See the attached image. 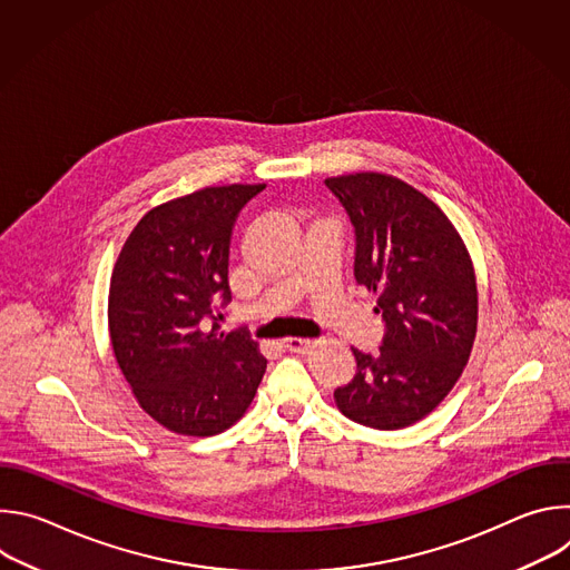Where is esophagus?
Listing matches in <instances>:
<instances>
[{"instance_id":"1","label":"esophagus","mask_w":570,"mask_h":570,"mask_svg":"<svg viewBox=\"0 0 570 570\" xmlns=\"http://www.w3.org/2000/svg\"><path fill=\"white\" fill-rule=\"evenodd\" d=\"M317 343L308 341V338H286L284 341V350L293 352V354H308Z\"/></svg>"}]
</instances>
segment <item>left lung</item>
Wrapping results in <instances>:
<instances>
[{
    "instance_id": "left-lung-1",
    "label": "left lung",
    "mask_w": 570,
    "mask_h": 570,
    "mask_svg": "<svg viewBox=\"0 0 570 570\" xmlns=\"http://www.w3.org/2000/svg\"><path fill=\"white\" fill-rule=\"evenodd\" d=\"M356 234L354 277L376 293L385 336L356 356L354 379L334 392L356 424L396 431L429 413L460 379L475 338L478 288L471 257L446 214L387 174L324 180Z\"/></svg>"
}]
</instances>
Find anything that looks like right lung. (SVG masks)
<instances>
[{"mask_svg": "<svg viewBox=\"0 0 570 570\" xmlns=\"http://www.w3.org/2000/svg\"><path fill=\"white\" fill-rule=\"evenodd\" d=\"M264 187H205L157 205L117 257L108 295L115 358L137 403L174 433H223L248 411L266 372L246 332L216 334L232 299V227Z\"/></svg>", "mask_w": 570, "mask_h": 570, "instance_id": "right-lung-1", "label": "right lung"}]
</instances>
